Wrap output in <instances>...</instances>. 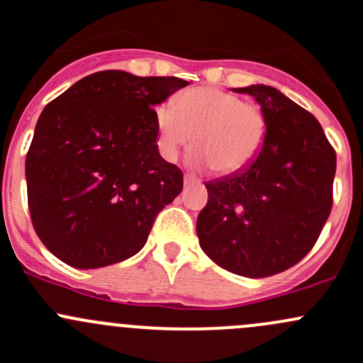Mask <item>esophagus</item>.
Instances as JSON below:
<instances>
[{"label": "esophagus", "instance_id": "1", "mask_svg": "<svg viewBox=\"0 0 363 363\" xmlns=\"http://www.w3.org/2000/svg\"><path fill=\"white\" fill-rule=\"evenodd\" d=\"M191 182H195V177H193V175H189V174H186L184 175V186L191 184Z\"/></svg>", "mask_w": 363, "mask_h": 363}]
</instances>
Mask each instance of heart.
<instances>
[{
	"label": "heart",
	"instance_id": "obj_1",
	"mask_svg": "<svg viewBox=\"0 0 363 363\" xmlns=\"http://www.w3.org/2000/svg\"><path fill=\"white\" fill-rule=\"evenodd\" d=\"M161 155L177 160L193 144L195 163L216 175L239 174L262 155L269 137V116L255 101L219 87H193L174 104L155 111Z\"/></svg>",
	"mask_w": 363,
	"mask_h": 363
}]
</instances>
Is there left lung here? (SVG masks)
Returning a JSON list of instances; mask_svg holds the SVG:
<instances>
[{
	"label": "left lung",
	"instance_id": "1",
	"mask_svg": "<svg viewBox=\"0 0 363 363\" xmlns=\"http://www.w3.org/2000/svg\"><path fill=\"white\" fill-rule=\"evenodd\" d=\"M269 116V137L251 167L205 182L196 219L205 255L237 276L269 277L316 244L334 203L335 151L316 117L270 86L239 87Z\"/></svg>",
	"mask_w": 363,
	"mask_h": 363
}]
</instances>
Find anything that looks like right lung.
<instances>
[{"mask_svg": "<svg viewBox=\"0 0 363 363\" xmlns=\"http://www.w3.org/2000/svg\"><path fill=\"white\" fill-rule=\"evenodd\" d=\"M188 82L105 69L43 108L26 156L36 235L77 269H100L144 247L156 216L182 191L158 152L155 105Z\"/></svg>", "mask_w": 363, "mask_h": 363, "instance_id": "right-lung-1", "label": "right lung"}]
</instances>
